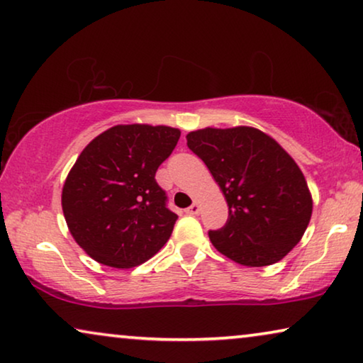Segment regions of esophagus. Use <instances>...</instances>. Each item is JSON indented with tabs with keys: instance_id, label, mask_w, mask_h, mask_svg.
Returning a JSON list of instances; mask_svg holds the SVG:
<instances>
[{
	"instance_id": "esophagus-1",
	"label": "esophagus",
	"mask_w": 363,
	"mask_h": 363,
	"mask_svg": "<svg viewBox=\"0 0 363 363\" xmlns=\"http://www.w3.org/2000/svg\"><path fill=\"white\" fill-rule=\"evenodd\" d=\"M199 212H201V206L197 202H194L191 207L186 208V213H189V216H197Z\"/></svg>"
}]
</instances>
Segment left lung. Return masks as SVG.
Here are the masks:
<instances>
[{"label": "left lung", "instance_id": "8db88e82", "mask_svg": "<svg viewBox=\"0 0 363 363\" xmlns=\"http://www.w3.org/2000/svg\"><path fill=\"white\" fill-rule=\"evenodd\" d=\"M187 146L206 162L228 206L208 238L243 267H268L293 250L309 225L313 197L293 157L252 126L191 131Z\"/></svg>", "mask_w": 363, "mask_h": 363}]
</instances>
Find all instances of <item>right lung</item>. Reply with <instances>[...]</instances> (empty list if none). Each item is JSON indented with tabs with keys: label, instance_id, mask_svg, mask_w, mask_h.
<instances>
[{
	"label": "right lung",
	"instance_id": "1",
	"mask_svg": "<svg viewBox=\"0 0 363 363\" xmlns=\"http://www.w3.org/2000/svg\"><path fill=\"white\" fill-rule=\"evenodd\" d=\"M179 136L171 126L116 125L80 152L64 184L62 211L95 262L138 267L169 240L177 216L155 176Z\"/></svg>",
	"mask_w": 363,
	"mask_h": 363
}]
</instances>
